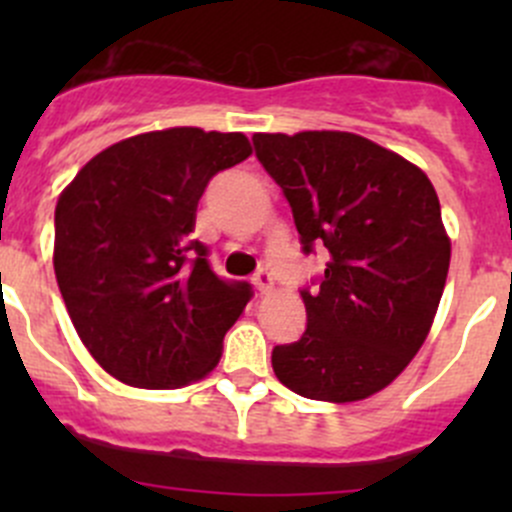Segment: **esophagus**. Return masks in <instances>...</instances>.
Returning a JSON list of instances; mask_svg holds the SVG:
<instances>
[{
  "label": "esophagus",
  "mask_w": 512,
  "mask_h": 512,
  "mask_svg": "<svg viewBox=\"0 0 512 512\" xmlns=\"http://www.w3.org/2000/svg\"><path fill=\"white\" fill-rule=\"evenodd\" d=\"M252 285L257 287V292L260 294H267L272 292V287H275V280H272V275L267 272V267H260V270L255 272V277H252Z\"/></svg>",
  "instance_id": "esophagus-1"
}]
</instances>
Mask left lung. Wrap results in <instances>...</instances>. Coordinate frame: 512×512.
Segmentation results:
<instances>
[{"label":"left lung","mask_w":512,"mask_h":512,"mask_svg":"<svg viewBox=\"0 0 512 512\" xmlns=\"http://www.w3.org/2000/svg\"><path fill=\"white\" fill-rule=\"evenodd\" d=\"M252 143L304 255L329 252L324 275L302 289L307 329L272 349V369L304 399H366L409 366L436 317L451 262L436 190L356 133H255Z\"/></svg>","instance_id":"obj_1"}]
</instances>
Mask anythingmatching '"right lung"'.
Instances as JSON below:
<instances>
[{"label": "right lung", "mask_w": 512, "mask_h": 512, "mask_svg": "<svg viewBox=\"0 0 512 512\" xmlns=\"http://www.w3.org/2000/svg\"><path fill=\"white\" fill-rule=\"evenodd\" d=\"M252 153L242 133L168 128L113 143L54 215V272L91 356L138 389H180L218 366L252 287L190 240L210 178Z\"/></svg>", "instance_id": "add662e5"}]
</instances>
